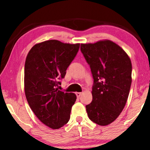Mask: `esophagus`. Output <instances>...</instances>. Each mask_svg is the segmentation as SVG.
I'll return each mask as SVG.
<instances>
[{
  "label": "esophagus",
  "mask_w": 150,
  "mask_h": 150,
  "mask_svg": "<svg viewBox=\"0 0 150 150\" xmlns=\"http://www.w3.org/2000/svg\"><path fill=\"white\" fill-rule=\"evenodd\" d=\"M76 95H77V96L78 98L80 97L81 95V93H80V92H77V93H76Z\"/></svg>",
  "instance_id": "obj_1"
}]
</instances>
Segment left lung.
Listing matches in <instances>:
<instances>
[{"mask_svg":"<svg viewBox=\"0 0 150 150\" xmlns=\"http://www.w3.org/2000/svg\"><path fill=\"white\" fill-rule=\"evenodd\" d=\"M94 79L88 118L100 126L115 121L126 105L132 83V63L122 48L108 40L81 44Z\"/></svg>","mask_w":150,"mask_h":150,"instance_id":"8db88e82","label":"left lung"}]
</instances>
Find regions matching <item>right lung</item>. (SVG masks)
I'll return each mask as SVG.
<instances>
[{"mask_svg": "<svg viewBox=\"0 0 150 150\" xmlns=\"http://www.w3.org/2000/svg\"><path fill=\"white\" fill-rule=\"evenodd\" d=\"M80 44L56 40L36 44L27 55L24 67V91L30 107L37 118L52 129L69 120L77 96L58 89L66 70L77 55Z\"/></svg>", "mask_w": 150, "mask_h": 150, "instance_id": "right-lung-1", "label": "right lung"}]
</instances>
